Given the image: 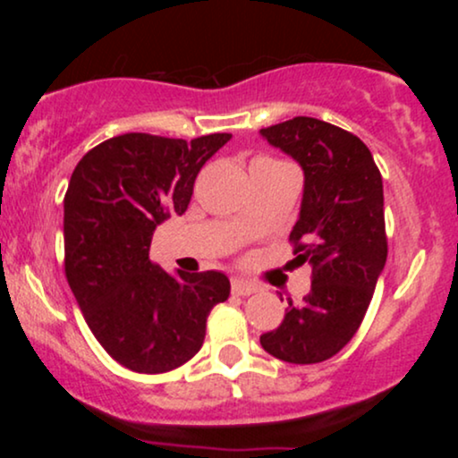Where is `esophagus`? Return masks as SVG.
<instances>
[{
	"instance_id": "obj_1",
	"label": "esophagus",
	"mask_w": 458,
	"mask_h": 458,
	"mask_svg": "<svg viewBox=\"0 0 458 458\" xmlns=\"http://www.w3.org/2000/svg\"><path fill=\"white\" fill-rule=\"evenodd\" d=\"M256 291H259V286H254L251 282L239 280V277H234V280H233V293H234V295L247 297V295H254Z\"/></svg>"
}]
</instances>
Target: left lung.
<instances>
[{
	"label": "left lung",
	"mask_w": 458,
	"mask_h": 458,
	"mask_svg": "<svg viewBox=\"0 0 458 458\" xmlns=\"http://www.w3.org/2000/svg\"><path fill=\"white\" fill-rule=\"evenodd\" d=\"M260 133L303 167L291 243L297 265H312L310 293L288 299L280 327L260 344L288 364H318L357 334L386 267L381 172L357 135L318 118L297 115Z\"/></svg>",
	"instance_id": "obj_1"
}]
</instances>
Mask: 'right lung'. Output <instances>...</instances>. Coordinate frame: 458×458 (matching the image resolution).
<instances>
[{"label": "right lung", "instance_id": "right-lung-1", "mask_svg": "<svg viewBox=\"0 0 458 458\" xmlns=\"http://www.w3.org/2000/svg\"><path fill=\"white\" fill-rule=\"evenodd\" d=\"M230 138L124 133L88 150L72 172L66 280L94 338L129 370L161 375L191 360L208 314L230 295L224 273L170 276L150 260L155 228L187 211L198 172Z\"/></svg>", "mask_w": 458, "mask_h": 458}]
</instances>
